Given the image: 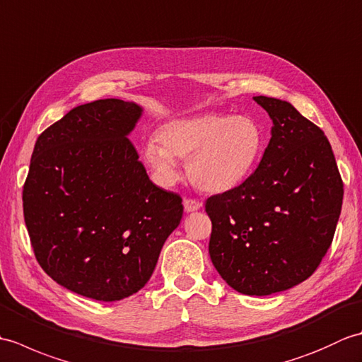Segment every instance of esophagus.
<instances>
[{"mask_svg":"<svg viewBox=\"0 0 362 362\" xmlns=\"http://www.w3.org/2000/svg\"><path fill=\"white\" fill-rule=\"evenodd\" d=\"M201 206H202V204L196 201V199H185V201H183V209H185L187 213L197 211Z\"/></svg>","mask_w":362,"mask_h":362,"instance_id":"34e87169","label":"esophagus"}]
</instances>
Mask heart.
<instances>
[{"label":"heart","instance_id":"obj_1","mask_svg":"<svg viewBox=\"0 0 362 362\" xmlns=\"http://www.w3.org/2000/svg\"><path fill=\"white\" fill-rule=\"evenodd\" d=\"M156 141L143 146L141 158L156 182L169 187L179 179L175 160H185L188 179L206 193H222L247 179L264 149L258 122L240 115L204 113L163 122Z\"/></svg>","mask_w":362,"mask_h":362}]
</instances>
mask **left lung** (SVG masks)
<instances>
[{
  "mask_svg": "<svg viewBox=\"0 0 362 362\" xmlns=\"http://www.w3.org/2000/svg\"><path fill=\"white\" fill-rule=\"evenodd\" d=\"M271 141L240 187L206 199L209 252L228 286L245 296L286 291L313 275L332 245L344 183L322 130L296 107L255 96Z\"/></svg>",
  "mask_w": 362,
  "mask_h": 362,
  "instance_id": "1",
  "label": "left lung"
}]
</instances>
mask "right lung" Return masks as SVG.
<instances>
[{
	"label": "right lung",
	"mask_w": 362,
	"mask_h": 362,
	"mask_svg": "<svg viewBox=\"0 0 362 362\" xmlns=\"http://www.w3.org/2000/svg\"><path fill=\"white\" fill-rule=\"evenodd\" d=\"M141 113L113 98L74 107L37 138L23 187L38 264L101 302L148 283L183 214L182 197L153 185L127 138Z\"/></svg>",
	"instance_id": "1"
}]
</instances>
